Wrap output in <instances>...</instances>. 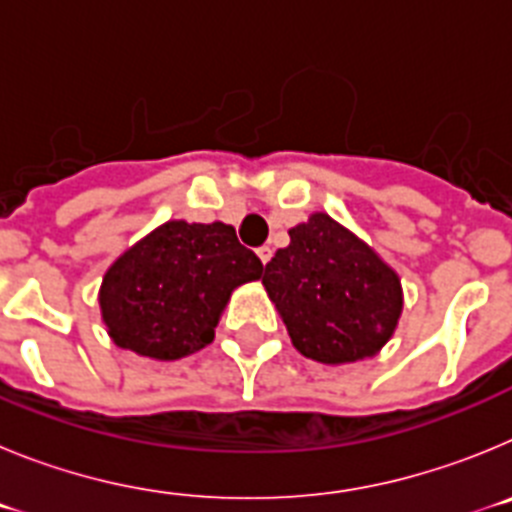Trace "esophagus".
Wrapping results in <instances>:
<instances>
[{
  "label": "esophagus",
  "mask_w": 512,
  "mask_h": 512,
  "mask_svg": "<svg viewBox=\"0 0 512 512\" xmlns=\"http://www.w3.org/2000/svg\"><path fill=\"white\" fill-rule=\"evenodd\" d=\"M256 253H259V259H261V264H269V261H271V253H274V251H271V248H269V246H261V248H259V251H256Z\"/></svg>",
  "instance_id": "esophagus-1"
}]
</instances>
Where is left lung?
Segmentation results:
<instances>
[{
  "instance_id": "obj_1",
  "label": "left lung",
  "mask_w": 512,
  "mask_h": 512,
  "mask_svg": "<svg viewBox=\"0 0 512 512\" xmlns=\"http://www.w3.org/2000/svg\"><path fill=\"white\" fill-rule=\"evenodd\" d=\"M261 282L297 351L323 364L377 354L402 310L395 271L323 212L289 230Z\"/></svg>"
}]
</instances>
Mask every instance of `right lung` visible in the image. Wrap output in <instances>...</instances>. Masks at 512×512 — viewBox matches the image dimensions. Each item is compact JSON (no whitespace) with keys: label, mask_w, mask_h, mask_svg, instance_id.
<instances>
[{"label":"right lung","mask_w":512,"mask_h":512,"mask_svg":"<svg viewBox=\"0 0 512 512\" xmlns=\"http://www.w3.org/2000/svg\"><path fill=\"white\" fill-rule=\"evenodd\" d=\"M264 264L225 223L171 220L110 266L99 289L117 346L151 359H182L215 338L230 292Z\"/></svg>","instance_id":"1"}]
</instances>
